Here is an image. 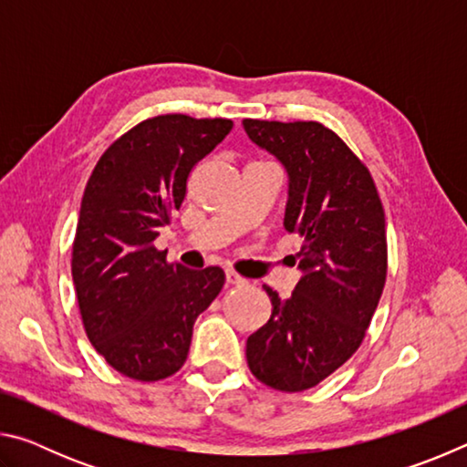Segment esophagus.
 <instances>
[{
    "label": "esophagus",
    "instance_id": "1",
    "mask_svg": "<svg viewBox=\"0 0 467 467\" xmlns=\"http://www.w3.org/2000/svg\"><path fill=\"white\" fill-rule=\"evenodd\" d=\"M226 284H233V286H243V284H247V280L233 270H226Z\"/></svg>",
    "mask_w": 467,
    "mask_h": 467
}]
</instances>
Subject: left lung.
<instances>
[{
	"label": "left lung",
	"instance_id": "1",
	"mask_svg": "<svg viewBox=\"0 0 467 467\" xmlns=\"http://www.w3.org/2000/svg\"><path fill=\"white\" fill-rule=\"evenodd\" d=\"M244 131L288 171L284 226L303 236V278L288 298L264 286L272 317L247 339L257 381L311 389L358 350L387 278L381 197L367 164L319 121L244 119Z\"/></svg>",
	"mask_w": 467,
	"mask_h": 467
}]
</instances>
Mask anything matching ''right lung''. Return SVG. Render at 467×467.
<instances>
[{
    "mask_svg": "<svg viewBox=\"0 0 467 467\" xmlns=\"http://www.w3.org/2000/svg\"><path fill=\"white\" fill-rule=\"evenodd\" d=\"M231 130L223 117H150L105 150L86 183L72 247L78 306L94 350L136 381L185 365L193 323L224 286L220 267L169 264L154 239L195 164Z\"/></svg>",
    "mask_w": 467,
    "mask_h": 467,
    "instance_id": "obj_1",
    "label": "right lung"
}]
</instances>
